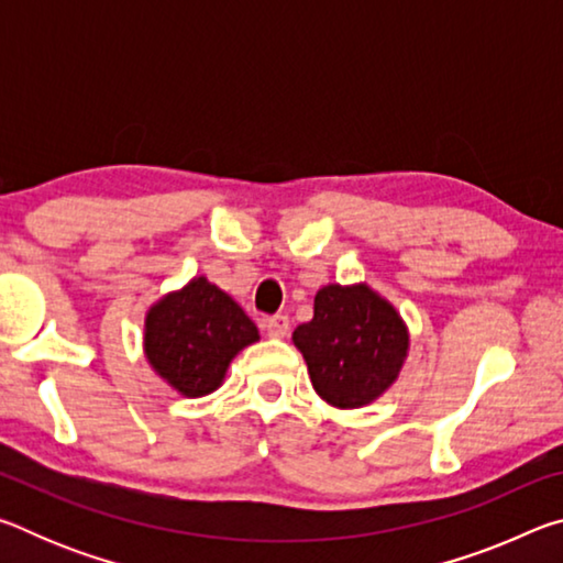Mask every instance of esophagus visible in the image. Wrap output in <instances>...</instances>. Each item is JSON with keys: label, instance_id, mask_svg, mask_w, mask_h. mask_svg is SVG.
Masks as SVG:
<instances>
[{"label": "esophagus", "instance_id": "obj_1", "mask_svg": "<svg viewBox=\"0 0 563 563\" xmlns=\"http://www.w3.org/2000/svg\"><path fill=\"white\" fill-rule=\"evenodd\" d=\"M265 330H268L271 338H285V335H288V330H290V318L280 316V312H278V316L265 320Z\"/></svg>", "mask_w": 563, "mask_h": 563}]
</instances>
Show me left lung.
Returning a JSON list of instances; mask_svg holds the SVG:
<instances>
[{"mask_svg":"<svg viewBox=\"0 0 563 563\" xmlns=\"http://www.w3.org/2000/svg\"><path fill=\"white\" fill-rule=\"evenodd\" d=\"M312 320L292 332L310 383L328 405H373L397 383L409 355V328L399 310L367 283L322 285Z\"/></svg>","mask_w":563,"mask_h":563,"instance_id":"8db88e82","label":"left lung"}]
</instances>
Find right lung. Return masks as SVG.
Returning <instances> with one entry per match:
<instances>
[{
	"label": "right lung",
	"instance_id": "add662e5",
	"mask_svg": "<svg viewBox=\"0 0 563 563\" xmlns=\"http://www.w3.org/2000/svg\"><path fill=\"white\" fill-rule=\"evenodd\" d=\"M261 340L255 322L206 275L166 292L146 310L144 355L180 397H206L223 385L233 357Z\"/></svg>",
	"mask_w": 563,
	"mask_h": 563
}]
</instances>
